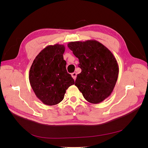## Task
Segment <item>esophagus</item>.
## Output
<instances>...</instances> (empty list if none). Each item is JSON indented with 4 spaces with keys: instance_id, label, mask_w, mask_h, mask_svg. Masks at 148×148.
Segmentation results:
<instances>
[{
    "instance_id": "1",
    "label": "esophagus",
    "mask_w": 148,
    "mask_h": 148,
    "mask_svg": "<svg viewBox=\"0 0 148 148\" xmlns=\"http://www.w3.org/2000/svg\"><path fill=\"white\" fill-rule=\"evenodd\" d=\"M71 75H72V77L75 80L76 79V77H77V73H73L71 74Z\"/></svg>"
}]
</instances>
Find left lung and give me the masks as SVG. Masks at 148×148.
I'll return each instance as SVG.
<instances>
[{
	"label": "left lung",
	"instance_id": "8db88e82",
	"mask_svg": "<svg viewBox=\"0 0 148 148\" xmlns=\"http://www.w3.org/2000/svg\"><path fill=\"white\" fill-rule=\"evenodd\" d=\"M68 47L79 59L82 69L75 85L89 103H101L111 95L118 80L119 66L115 57L96 40L70 42Z\"/></svg>",
	"mask_w": 148,
	"mask_h": 148
}]
</instances>
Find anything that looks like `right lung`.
<instances>
[{
    "label": "right lung",
    "mask_w": 148,
    "mask_h": 148,
    "mask_svg": "<svg viewBox=\"0 0 148 148\" xmlns=\"http://www.w3.org/2000/svg\"><path fill=\"white\" fill-rule=\"evenodd\" d=\"M64 45L47 46L31 65L29 79L36 97L45 105L53 106L63 100L66 90L74 80L66 69Z\"/></svg>",
    "instance_id": "1"
}]
</instances>
